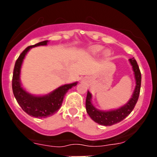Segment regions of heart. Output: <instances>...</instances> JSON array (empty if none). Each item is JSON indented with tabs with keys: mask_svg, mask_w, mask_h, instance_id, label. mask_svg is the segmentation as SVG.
<instances>
[{
	"mask_svg": "<svg viewBox=\"0 0 157 157\" xmlns=\"http://www.w3.org/2000/svg\"><path fill=\"white\" fill-rule=\"evenodd\" d=\"M102 48H102V46H100V45H96V46H94V48H92V52L95 54H98V53H99L101 50H102ZM109 54H110V52H109L108 50H106L104 52V55H105V56H109Z\"/></svg>",
	"mask_w": 157,
	"mask_h": 157,
	"instance_id": "heart-1",
	"label": "heart"
}]
</instances>
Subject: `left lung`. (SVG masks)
Masks as SVG:
<instances>
[{
  "label": "left lung",
  "mask_w": 157,
  "mask_h": 157,
  "mask_svg": "<svg viewBox=\"0 0 157 157\" xmlns=\"http://www.w3.org/2000/svg\"><path fill=\"white\" fill-rule=\"evenodd\" d=\"M129 60H130V64L132 65L133 71L134 72L136 86L132 98H130V101L126 105L120 107V109H115V110L107 111V112L98 110L91 103V99H92L91 94L89 91L87 92L86 100V112L89 116H90L91 119L100 125L112 126L113 124L120 123V121L124 120L127 116L130 115V112H132L133 109H134L137 101H138V98H139L140 89H141V71H140L138 63L134 58H131Z\"/></svg>",
  "instance_id": "obj_1"
}]
</instances>
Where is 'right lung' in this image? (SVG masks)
<instances>
[{
	"mask_svg": "<svg viewBox=\"0 0 157 157\" xmlns=\"http://www.w3.org/2000/svg\"><path fill=\"white\" fill-rule=\"evenodd\" d=\"M47 42L48 41H43L25 48L16 61L12 76V91L18 104L29 116L36 118H45L56 113L60 109L63 98L67 90L71 87L75 86L78 83L76 82L61 86L50 94L44 96L31 95L23 90L19 79L23 59L30 48L39 45H46Z\"/></svg>",
	"mask_w": 157,
	"mask_h": 157,
	"instance_id": "right-lung-1",
	"label": "right lung"
}]
</instances>
